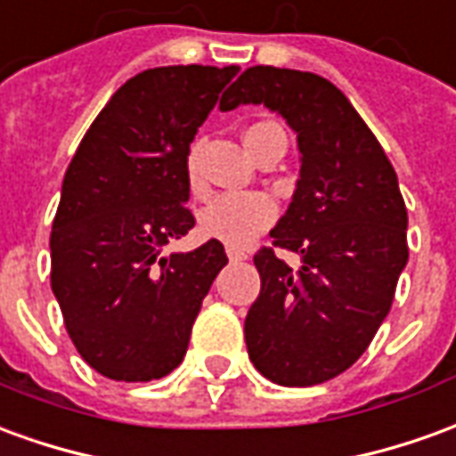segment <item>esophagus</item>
I'll use <instances>...</instances> for the list:
<instances>
[{
	"label": "esophagus",
	"instance_id": "esophagus-1",
	"mask_svg": "<svg viewBox=\"0 0 456 456\" xmlns=\"http://www.w3.org/2000/svg\"><path fill=\"white\" fill-rule=\"evenodd\" d=\"M227 256L232 261H241V259H247V256H249V251L239 249V247H227Z\"/></svg>",
	"mask_w": 456,
	"mask_h": 456
}]
</instances>
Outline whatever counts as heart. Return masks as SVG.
<instances>
[{"label": "heart", "instance_id": "obj_1", "mask_svg": "<svg viewBox=\"0 0 456 456\" xmlns=\"http://www.w3.org/2000/svg\"><path fill=\"white\" fill-rule=\"evenodd\" d=\"M279 128L276 123H254L247 128L244 140L254 138L261 130ZM187 180L197 190V173L195 158L190 155L187 160ZM276 219V205L266 195L259 192H229V195H217L200 215V227L209 239H219L229 247L247 244L254 234H259L261 229H266Z\"/></svg>", "mask_w": 456, "mask_h": 456}]
</instances>
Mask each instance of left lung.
I'll list each match as a JSON object with an SVG mask.
<instances>
[{"mask_svg":"<svg viewBox=\"0 0 456 456\" xmlns=\"http://www.w3.org/2000/svg\"><path fill=\"white\" fill-rule=\"evenodd\" d=\"M266 106L301 152L291 205L269 232L301 254L254 256L261 291L244 321L254 368L286 387L326 383L361 358L407 264V209L393 165L358 110L323 76L251 66L219 108Z\"/></svg>","mask_w":456,"mask_h":456,"instance_id":"obj_1","label":"left lung"}]
</instances>
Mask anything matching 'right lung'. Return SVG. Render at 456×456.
<instances>
[{
	"mask_svg": "<svg viewBox=\"0 0 456 456\" xmlns=\"http://www.w3.org/2000/svg\"><path fill=\"white\" fill-rule=\"evenodd\" d=\"M239 66H160L118 88L66 170L51 232V289L73 346L110 380L148 383L183 362L202 298L227 264L195 227L187 155Z\"/></svg>",
	"mask_w": 456,
	"mask_h": 456,
	"instance_id": "obj_1",
	"label": "right lung"
}]
</instances>
